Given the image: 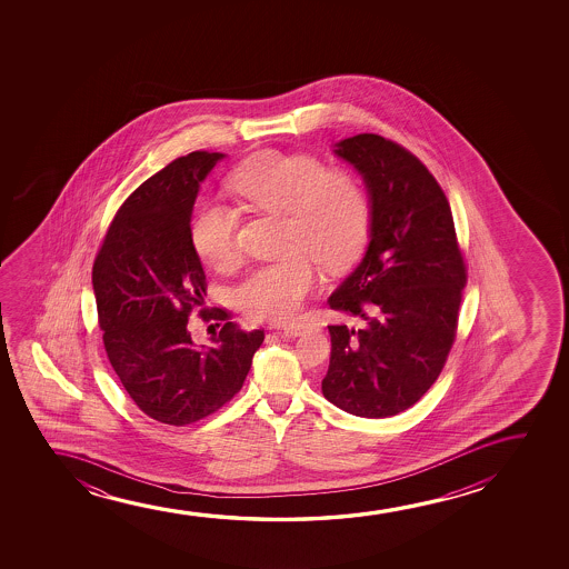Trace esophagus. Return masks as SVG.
<instances>
[{"label": "esophagus", "instance_id": "34e87169", "mask_svg": "<svg viewBox=\"0 0 569 569\" xmlns=\"http://www.w3.org/2000/svg\"><path fill=\"white\" fill-rule=\"evenodd\" d=\"M280 330L286 336H301L307 330V327L305 325H283Z\"/></svg>", "mask_w": 569, "mask_h": 569}]
</instances>
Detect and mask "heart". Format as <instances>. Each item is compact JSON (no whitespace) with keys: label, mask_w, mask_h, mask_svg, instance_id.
I'll return each mask as SVG.
<instances>
[{"label":"heart","mask_w":569,"mask_h":569,"mask_svg":"<svg viewBox=\"0 0 569 569\" xmlns=\"http://www.w3.org/2000/svg\"><path fill=\"white\" fill-rule=\"evenodd\" d=\"M237 194L262 210L286 213L280 262L262 264L239 283L237 303L250 320L296 319L315 281L312 259L327 270H342L366 247L371 229V202L361 180L330 167L311 153L260 151L231 179ZM196 254L216 270L237 262V218L233 210L203 202L190 219Z\"/></svg>","instance_id":"b5f03b06"}]
</instances>
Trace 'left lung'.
<instances>
[{
	"instance_id": "obj_1",
	"label": "left lung",
	"mask_w": 569,
	"mask_h": 569,
	"mask_svg": "<svg viewBox=\"0 0 569 569\" xmlns=\"http://www.w3.org/2000/svg\"><path fill=\"white\" fill-rule=\"evenodd\" d=\"M336 148L366 180L371 241L328 299L358 327H328L332 351L322 395L353 416L389 418L416 405L443 371L467 264L449 200L418 157L377 133Z\"/></svg>"
}]
</instances>
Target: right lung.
Wrapping results in <instances>:
<instances>
[{
  "label": "right lung",
  "instance_id": "1",
  "mask_svg": "<svg viewBox=\"0 0 569 569\" xmlns=\"http://www.w3.org/2000/svg\"><path fill=\"white\" fill-rule=\"evenodd\" d=\"M223 153L192 151L149 177L118 208L93 262L110 366L141 412L167 426L208 418L242 389L264 330L242 332L223 307H203L206 273L190 241L200 182ZM194 310L220 327L196 347Z\"/></svg>",
  "mask_w": 569,
  "mask_h": 569
}]
</instances>
